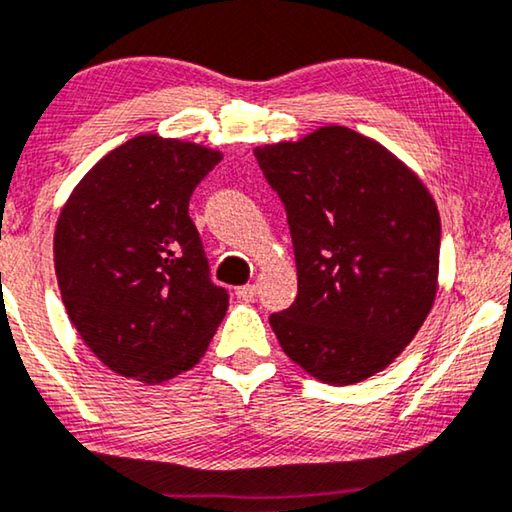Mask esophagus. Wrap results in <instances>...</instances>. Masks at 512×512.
<instances>
[{"instance_id":"esophagus-1","label":"esophagus","mask_w":512,"mask_h":512,"mask_svg":"<svg viewBox=\"0 0 512 512\" xmlns=\"http://www.w3.org/2000/svg\"><path fill=\"white\" fill-rule=\"evenodd\" d=\"M255 296H257V287L255 285L236 287V299H239V301L250 303V301H255Z\"/></svg>"}]
</instances>
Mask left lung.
Masks as SVG:
<instances>
[{"label":"left lung","mask_w":512,"mask_h":512,"mask_svg":"<svg viewBox=\"0 0 512 512\" xmlns=\"http://www.w3.org/2000/svg\"><path fill=\"white\" fill-rule=\"evenodd\" d=\"M255 158L287 209L299 276L296 301L269 317L282 352L331 386L375 377L437 299V202L393 151L347 126Z\"/></svg>","instance_id":"left-lung-1"}]
</instances>
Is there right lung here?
<instances>
[{
	"label": "right lung",
	"instance_id": "1",
	"mask_svg": "<svg viewBox=\"0 0 512 512\" xmlns=\"http://www.w3.org/2000/svg\"><path fill=\"white\" fill-rule=\"evenodd\" d=\"M220 160L202 144L137 135L98 160L59 211L66 315L121 377L154 386L195 368L223 322L230 299L209 280L188 216L195 186Z\"/></svg>",
	"mask_w": 512,
	"mask_h": 512
}]
</instances>
